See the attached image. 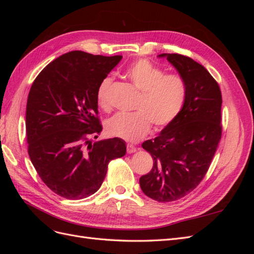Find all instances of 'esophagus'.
I'll return each mask as SVG.
<instances>
[{
  "instance_id": "esophagus-1",
  "label": "esophagus",
  "mask_w": 254,
  "mask_h": 254,
  "mask_svg": "<svg viewBox=\"0 0 254 254\" xmlns=\"http://www.w3.org/2000/svg\"><path fill=\"white\" fill-rule=\"evenodd\" d=\"M134 151H136L135 146H133L132 144H127V152L128 153H132Z\"/></svg>"
}]
</instances>
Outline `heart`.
<instances>
[{
	"mask_svg": "<svg viewBox=\"0 0 254 254\" xmlns=\"http://www.w3.org/2000/svg\"><path fill=\"white\" fill-rule=\"evenodd\" d=\"M126 75L141 92L135 113L114 115L106 123V131L119 139L136 142L149 132L151 124L161 130L178 117L187 97V82L180 74H164L162 68L147 59L135 61L127 68ZM112 83L106 77L97 89V102L105 111L111 109L108 98Z\"/></svg>",
	"mask_w": 254,
	"mask_h": 254,
	"instance_id": "1",
	"label": "heart"
}]
</instances>
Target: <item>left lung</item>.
<instances>
[{
	"label": "left lung",
	"mask_w": 254,
	"mask_h": 254,
	"mask_svg": "<svg viewBox=\"0 0 254 254\" xmlns=\"http://www.w3.org/2000/svg\"><path fill=\"white\" fill-rule=\"evenodd\" d=\"M187 82L186 102L178 117L142 147L153 160L140 178L143 193L159 202L189 195L209 171L221 137V91L206 68L181 54H162Z\"/></svg>",
	"instance_id": "1"
}]
</instances>
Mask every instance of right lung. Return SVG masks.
Listing matches in <instances>:
<instances>
[{
  "instance_id": "add662e5",
  "label": "right lung",
  "mask_w": 254,
  "mask_h": 254,
  "mask_svg": "<svg viewBox=\"0 0 254 254\" xmlns=\"http://www.w3.org/2000/svg\"><path fill=\"white\" fill-rule=\"evenodd\" d=\"M121 55L73 51L53 60L37 76L26 105L30 161L54 193L75 200L94 194L111 160L126 153L119 137L91 143L102 131L97 89Z\"/></svg>"
}]
</instances>
